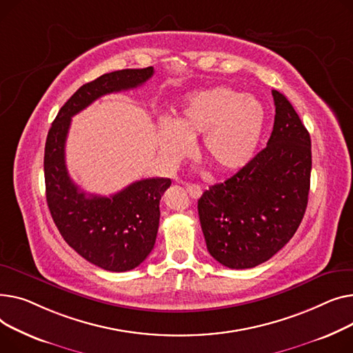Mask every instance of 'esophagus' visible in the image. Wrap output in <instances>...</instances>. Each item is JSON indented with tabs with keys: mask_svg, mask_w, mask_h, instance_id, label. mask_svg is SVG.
I'll use <instances>...</instances> for the list:
<instances>
[{
	"mask_svg": "<svg viewBox=\"0 0 353 353\" xmlns=\"http://www.w3.org/2000/svg\"><path fill=\"white\" fill-rule=\"evenodd\" d=\"M186 192L190 194L191 198L196 199V198L201 196L202 188H201V185H198V183H186Z\"/></svg>",
	"mask_w": 353,
	"mask_h": 353,
	"instance_id": "1",
	"label": "esophagus"
}]
</instances>
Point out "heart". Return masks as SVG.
I'll return each mask as SVG.
<instances>
[{
  "instance_id": "1",
  "label": "heart",
  "mask_w": 353,
  "mask_h": 353,
  "mask_svg": "<svg viewBox=\"0 0 353 353\" xmlns=\"http://www.w3.org/2000/svg\"><path fill=\"white\" fill-rule=\"evenodd\" d=\"M265 121L263 105L251 95L226 87L199 91L183 101L172 123H162L161 151L176 159L202 134V158L218 172H235L254 158Z\"/></svg>"
}]
</instances>
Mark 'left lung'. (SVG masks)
Masks as SVG:
<instances>
[{"label":"left lung","mask_w":353,"mask_h":353,"mask_svg":"<svg viewBox=\"0 0 353 353\" xmlns=\"http://www.w3.org/2000/svg\"><path fill=\"white\" fill-rule=\"evenodd\" d=\"M272 97L275 122L266 148L198 201L206 248L231 269L271 259L294 236L307 205L310 137L286 97L276 90Z\"/></svg>","instance_id":"1"}]
</instances>
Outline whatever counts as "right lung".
I'll list each match as a JSON object with an SVG mask.
<instances>
[{
	"instance_id": "obj_1",
	"label": "right lung",
	"mask_w": 353,
	"mask_h": 353,
	"mask_svg": "<svg viewBox=\"0 0 353 353\" xmlns=\"http://www.w3.org/2000/svg\"><path fill=\"white\" fill-rule=\"evenodd\" d=\"M152 75V67L121 70L84 84L59 110L47 135L44 174L51 216L77 254L111 272L131 271L151 254L159 226V201L171 179H141L111 196L85 194L68 175L65 141L75 114L99 97L137 88Z\"/></svg>"
}]
</instances>
